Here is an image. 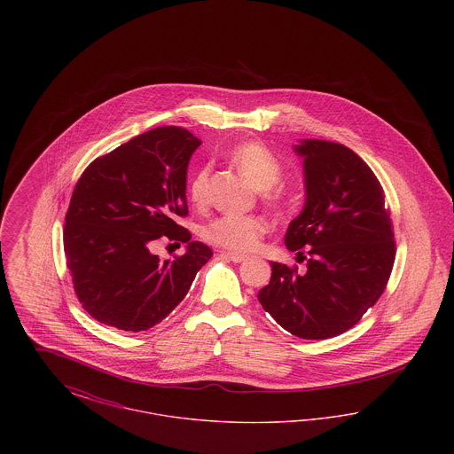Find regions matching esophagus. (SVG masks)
Listing matches in <instances>:
<instances>
[{
    "label": "esophagus",
    "instance_id": "obj_1",
    "mask_svg": "<svg viewBox=\"0 0 454 454\" xmlns=\"http://www.w3.org/2000/svg\"><path fill=\"white\" fill-rule=\"evenodd\" d=\"M221 257L231 260V262H235V263H239V262L247 260V255H239V254H233V252H221Z\"/></svg>",
    "mask_w": 454,
    "mask_h": 454
}]
</instances>
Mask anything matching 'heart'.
<instances>
[{
	"instance_id": "b5f03b06",
	"label": "heart",
	"mask_w": 454,
	"mask_h": 454,
	"mask_svg": "<svg viewBox=\"0 0 454 454\" xmlns=\"http://www.w3.org/2000/svg\"><path fill=\"white\" fill-rule=\"evenodd\" d=\"M228 160L237 167L257 191L262 202L272 211H281L287 195L276 184L281 180L282 163L279 158L260 141H245L228 152ZM211 167L204 165L194 173L189 184V197L195 206L207 202ZM267 231L265 221L259 216H219L207 223L202 237L211 245L235 254H247L257 248Z\"/></svg>"
}]
</instances>
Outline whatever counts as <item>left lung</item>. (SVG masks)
<instances>
[{
  "instance_id": "8db88e82",
  "label": "left lung",
  "mask_w": 454,
  "mask_h": 454,
  "mask_svg": "<svg viewBox=\"0 0 454 454\" xmlns=\"http://www.w3.org/2000/svg\"><path fill=\"white\" fill-rule=\"evenodd\" d=\"M294 150L304 158L306 202L284 241L306 269L270 262L257 298L289 333L324 340L352 328L387 289L393 224L380 180L356 153L322 139Z\"/></svg>"
}]
</instances>
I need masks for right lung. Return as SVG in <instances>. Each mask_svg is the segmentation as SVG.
Returning a JSON list of instances; mask_svg holds the SVG:
<instances>
[{"label":"right lung","instance_id":"right-lung-1","mask_svg":"<svg viewBox=\"0 0 454 454\" xmlns=\"http://www.w3.org/2000/svg\"><path fill=\"white\" fill-rule=\"evenodd\" d=\"M200 141L176 126L148 130L93 160L66 213L65 255L73 287L90 317L126 332L167 318L189 293L213 250L176 224L189 215L187 167ZM160 237L188 243L161 262L149 252Z\"/></svg>","mask_w":454,"mask_h":454}]
</instances>
